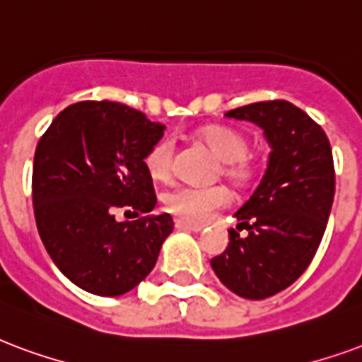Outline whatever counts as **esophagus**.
<instances>
[{
  "label": "esophagus",
  "instance_id": "34e87169",
  "mask_svg": "<svg viewBox=\"0 0 362 362\" xmlns=\"http://www.w3.org/2000/svg\"><path fill=\"white\" fill-rule=\"evenodd\" d=\"M174 226H176L178 230H184V232H202L203 230L202 224H192V222L180 221V218H176Z\"/></svg>",
  "mask_w": 362,
  "mask_h": 362
}]
</instances>
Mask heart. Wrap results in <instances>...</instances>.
Returning <instances> with one entry per match:
<instances>
[{
	"label": "heart",
	"mask_w": 362,
	"mask_h": 362,
	"mask_svg": "<svg viewBox=\"0 0 362 362\" xmlns=\"http://www.w3.org/2000/svg\"><path fill=\"white\" fill-rule=\"evenodd\" d=\"M195 136L221 160L222 178L230 182L235 189H247L255 184L259 168L249 159V141L243 134L221 124H207L197 128ZM173 141L160 138L147 149L144 165L153 180L163 182L173 173ZM160 202L168 213L178 216L180 221L203 222L213 213L226 207L230 195L222 186H211V188L176 186L165 192Z\"/></svg>",
	"instance_id": "heart-1"
}]
</instances>
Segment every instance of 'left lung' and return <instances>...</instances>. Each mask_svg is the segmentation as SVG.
Masks as SVG:
<instances>
[{"instance_id":"8db88e82","label":"left lung","mask_w":362,"mask_h":362,"mask_svg":"<svg viewBox=\"0 0 362 362\" xmlns=\"http://www.w3.org/2000/svg\"><path fill=\"white\" fill-rule=\"evenodd\" d=\"M261 128L270 155L259 186L235 211L247 235L228 230V247L211 267L230 291L267 299L303 274L328 224L336 176L330 141L290 101H259L224 115Z\"/></svg>"}]
</instances>
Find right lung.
Segmentation results:
<instances>
[{
    "label": "right lung",
    "instance_id": "obj_1",
    "mask_svg": "<svg viewBox=\"0 0 362 362\" xmlns=\"http://www.w3.org/2000/svg\"><path fill=\"white\" fill-rule=\"evenodd\" d=\"M163 132V124L132 107L80 101L61 111L38 141L32 202L40 238L55 267L88 293L134 290L173 232L168 213L115 218L120 209L136 216L153 211L144 157Z\"/></svg>",
    "mask_w": 362,
    "mask_h": 362
}]
</instances>
